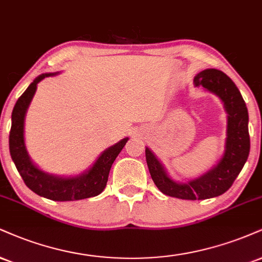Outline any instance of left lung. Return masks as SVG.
<instances>
[{"mask_svg": "<svg viewBox=\"0 0 262 262\" xmlns=\"http://www.w3.org/2000/svg\"><path fill=\"white\" fill-rule=\"evenodd\" d=\"M194 83L196 86H204L221 97L228 113L226 151L221 161L200 178L187 184H178L168 178L161 163L147 147L145 156L151 178L163 194L178 199L204 200L226 193L247 162L250 151L249 116L238 88L223 72L219 69H206L194 78Z\"/></svg>", "mask_w": 262, "mask_h": 262, "instance_id": "8db88e82", "label": "left lung"}]
</instances>
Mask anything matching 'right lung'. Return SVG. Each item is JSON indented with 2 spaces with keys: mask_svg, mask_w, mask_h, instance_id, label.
Here are the masks:
<instances>
[{
  "mask_svg": "<svg viewBox=\"0 0 262 262\" xmlns=\"http://www.w3.org/2000/svg\"><path fill=\"white\" fill-rule=\"evenodd\" d=\"M51 74H42L31 83L15 102L12 112L9 132V152L20 177L28 188L40 196L55 201L80 200L96 196L103 190L108 181V173L116 157L124 147L128 138L103 151L94 166L84 174L75 178H58L46 174L33 165L24 145V117L36 85Z\"/></svg>",
  "mask_w": 262,
  "mask_h": 262,
  "instance_id": "add662e5",
  "label": "right lung"
}]
</instances>
